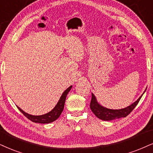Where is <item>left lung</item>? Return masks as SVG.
Here are the masks:
<instances>
[{"label": "left lung", "mask_w": 153, "mask_h": 153, "mask_svg": "<svg viewBox=\"0 0 153 153\" xmlns=\"http://www.w3.org/2000/svg\"><path fill=\"white\" fill-rule=\"evenodd\" d=\"M142 96L140 97V98L135 102L132 103L129 106L126 107L125 108L114 110V109H109L105 108V107L100 105L97 102L95 96L92 94L91 101V103H90V108H91V110L96 116L98 117L99 119L103 120H112L114 119H117V118H125L128 115L131 114V111L135 108V107L137 105L139 101L140 100Z\"/></svg>", "instance_id": "left-lung-1"}]
</instances>
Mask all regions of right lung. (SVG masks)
<instances>
[{"label": "right lung", "mask_w": 153, "mask_h": 153, "mask_svg": "<svg viewBox=\"0 0 153 153\" xmlns=\"http://www.w3.org/2000/svg\"><path fill=\"white\" fill-rule=\"evenodd\" d=\"M71 87H72V86H70L63 92V94H62L61 97H60L59 101L56 103L55 107L46 114L41 115V116H33V115L28 114L27 113H25L21 108H19L18 106L17 107H18V108L20 110V112L25 116L27 117L28 119L30 120L31 121L34 123H50L53 122L57 119L60 115H61L62 111H63L64 106H65L66 97H67V95L69 93V91L71 90Z\"/></svg>", "instance_id": "1"}]
</instances>
